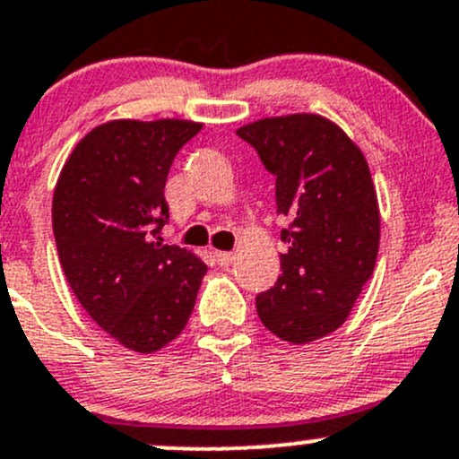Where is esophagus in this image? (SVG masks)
Masks as SVG:
<instances>
[{
	"mask_svg": "<svg viewBox=\"0 0 459 459\" xmlns=\"http://www.w3.org/2000/svg\"><path fill=\"white\" fill-rule=\"evenodd\" d=\"M213 257H215V262L220 264V266H230V264H233V259H235V255L233 253H224V250H215Z\"/></svg>",
	"mask_w": 459,
	"mask_h": 459,
	"instance_id": "esophagus-1",
	"label": "esophagus"
}]
</instances>
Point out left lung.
Segmentation results:
<instances>
[{"label":"left lung","instance_id":"left-lung-1","mask_svg":"<svg viewBox=\"0 0 459 459\" xmlns=\"http://www.w3.org/2000/svg\"><path fill=\"white\" fill-rule=\"evenodd\" d=\"M273 173L288 217L281 274L257 294L264 325L303 345L345 323L378 257L380 213L363 152L316 114L262 118L238 129Z\"/></svg>","mask_w":459,"mask_h":459}]
</instances>
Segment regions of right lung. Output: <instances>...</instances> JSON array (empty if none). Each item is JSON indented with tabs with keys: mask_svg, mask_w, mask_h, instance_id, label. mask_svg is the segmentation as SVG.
Instances as JSON below:
<instances>
[{
	"mask_svg": "<svg viewBox=\"0 0 459 459\" xmlns=\"http://www.w3.org/2000/svg\"><path fill=\"white\" fill-rule=\"evenodd\" d=\"M202 129L178 118L109 120L65 160L52 229L67 283L85 312L127 350L152 354L189 321L206 264L158 238L176 153Z\"/></svg>",
	"mask_w": 459,
	"mask_h": 459,
	"instance_id": "add662e5",
	"label": "right lung"
}]
</instances>
